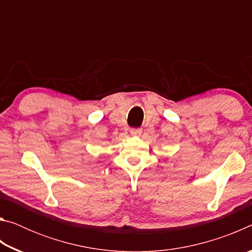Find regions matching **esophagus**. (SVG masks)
Here are the masks:
<instances>
[{
    "mask_svg": "<svg viewBox=\"0 0 252 252\" xmlns=\"http://www.w3.org/2000/svg\"><path fill=\"white\" fill-rule=\"evenodd\" d=\"M130 133H131L132 135H135V136H138V135H140V134L142 133V129H131Z\"/></svg>",
    "mask_w": 252,
    "mask_h": 252,
    "instance_id": "34e87169",
    "label": "esophagus"
}]
</instances>
